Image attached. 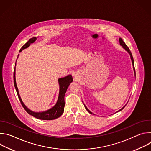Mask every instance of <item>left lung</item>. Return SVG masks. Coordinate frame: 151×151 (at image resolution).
I'll return each mask as SVG.
<instances>
[{
    "label": "left lung",
    "instance_id": "obj_1",
    "mask_svg": "<svg viewBox=\"0 0 151 151\" xmlns=\"http://www.w3.org/2000/svg\"><path fill=\"white\" fill-rule=\"evenodd\" d=\"M119 43H120V45H121V46H122V47L129 53L130 54V57H131V58H132V63H133V68H134V73H135V74H136V72H135V69H134V60H133V55H132V52H131V51H130V49L128 48V47L127 46V45L125 44V42L123 41V40L121 39V38H119ZM84 106H85V109H87V111L90 113V114H92V112H90L88 109H87V107L85 106V105L84 104ZM125 106L124 107H123L122 109H121L120 110H119L118 112H119V111H121V110H122L123 109H124V107H125Z\"/></svg>",
    "mask_w": 151,
    "mask_h": 151
}]
</instances>
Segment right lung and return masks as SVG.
<instances>
[{"label": "right lung", "instance_id": "1", "mask_svg": "<svg viewBox=\"0 0 151 151\" xmlns=\"http://www.w3.org/2000/svg\"><path fill=\"white\" fill-rule=\"evenodd\" d=\"M36 38L35 37L30 38L26 44L21 48L19 50V51H21L23 49L27 48L29 47L30 44H32L35 40ZM15 68H14V83L15 90L17 91V93L18 95V97L19 99L20 103H21V105L23 106L24 107V109L25 111L30 115L32 116L40 119L42 120H52L55 119L58 117H60L62 114L64 112V95L66 94V92L67 91V89L69 87V85L70 83L73 81V78L71 75H68L64 78H60L58 79V82L60 85V92H59V96L58 99L57 100V103L55 105L52 107L51 109L43 112H39V113H36L31 111L29 110L27 107L24 105L23 102L22 101V100L21 99V97L19 96L18 90L17 87V84H16V81H15Z\"/></svg>", "mask_w": 151, "mask_h": 151}]
</instances>
